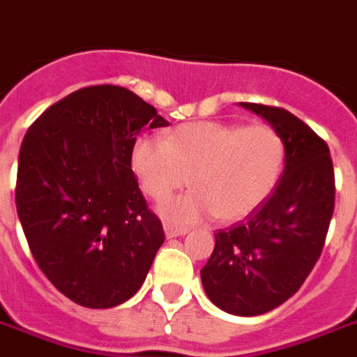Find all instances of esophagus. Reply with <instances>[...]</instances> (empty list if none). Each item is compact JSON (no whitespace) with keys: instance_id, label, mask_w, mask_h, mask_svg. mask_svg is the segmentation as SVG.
<instances>
[{"instance_id":"1","label":"esophagus","mask_w":357,"mask_h":357,"mask_svg":"<svg viewBox=\"0 0 357 357\" xmlns=\"http://www.w3.org/2000/svg\"><path fill=\"white\" fill-rule=\"evenodd\" d=\"M187 232H189V230H187V228H183V227L165 225V234H167V238H178V236H185Z\"/></svg>"}]
</instances>
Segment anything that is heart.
<instances>
[{
    "mask_svg": "<svg viewBox=\"0 0 357 357\" xmlns=\"http://www.w3.org/2000/svg\"><path fill=\"white\" fill-rule=\"evenodd\" d=\"M140 187L157 202L181 189L183 197L160 206V215L176 225L238 221L255 211L275 189L284 165L281 136L268 125L200 121L179 125L168 140L140 138L130 155Z\"/></svg>",
    "mask_w": 357,
    "mask_h": 357,
    "instance_id": "obj_1",
    "label": "heart"
}]
</instances>
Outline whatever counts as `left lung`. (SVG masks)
<instances>
[{"mask_svg": "<svg viewBox=\"0 0 357 357\" xmlns=\"http://www.w3.org/2000/svg\"><path fill=\"white\" fill-rule=\"evenodd\" d=\"M239 105L281 136L284 172L245 221L215 234L200 279L219 309L257 317L292 298L320 258L335 208V178L328 144L309 125L284 108Z\"/></svg>", "mask_w": 357, "mask_h": 357, "instance_id": "1", "label": "left lung"}]
</instances>
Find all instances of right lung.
<instances>
[{
  "label": "right lung",
  "mask_w": 357,
  "mask_h": 357,
  "mask_svg": "<svg viewBox=\"0 0 357 357\" xmlns=\"http://www.w3.org/2000/svg\"><path fill=\"white\" fill-rule=\"evenodd\" d=\"M170 125L119 86L82 88L40 114L18 155L16 211L35 262L75 303L132 298L165 241L130 168L144 127Z\"/></svg>",
  "instance_id": "1"
}]
</instances>
